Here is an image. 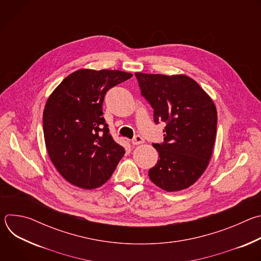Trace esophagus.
Here are the masks:
<instances>
[{
	"label": "esophagus",
	"instance_id": "34e87169",
	"mask_svg": "<svg viewBox=\"0 0 261 261\" xmlns=\"http://www.w3.org/2000/svg\"><path fill=\"white\" fill-rule=\"evenodd\" d=\"M143 142H144V139H143V138H142V136H140L139 134L135 135V136H134V138L132 139V144H134V145L141 144V143H143Z\"/></svg>",
	"mask_w": 261,
	"mask_h": 261
}]
</instances>
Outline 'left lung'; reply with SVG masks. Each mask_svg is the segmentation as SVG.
I'll use <instances>...</instances> for the list:
<instances>
[{"label":"left lung","instance_id":"8db88e82","mask_svg":"<svg viewBox=\"0 0 261 261\" xmlns=\"http://www.w3.org/2000/svg\"><path fill=\"white\" fill-rule=\"evenodd\" d=\"M141 95L154 109V122L166 124L164 141L153 143L159 153L148 170L159 188H189L206 169L212 157L217 110L211 97L191 77L136 72Z\"/></svg>","mask_w":261,"mask_h":261}]
</instances>
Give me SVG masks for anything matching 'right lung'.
<instances>
[{
	"mask_svg": "<svg viewBox=\"0 0 261 261\" xmlns=\"http://www.w3.org/2000/svg\"><path fill=\"white\" fill-rule=\"evenodd\" d=\"M132 77L119 70L81 69L51 93L43 111L46 150L70 184L94 189L106 182L125 154L109 133L102 104L107 91Z\"/></svg>",
	"mask_w": 261,
	"mask_h": 261,
	"instance_id": "right-lung-1",
	"label": "right lung"
}]
</instances>
